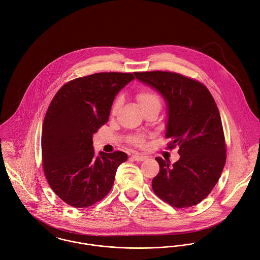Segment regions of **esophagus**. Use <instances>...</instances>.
I'll return each instance as SVG.
<instances>
[{"label": "esophagus", "instance_id": "34e87169", "mask_svg": "<svg viewBox=\"0 0 260 260\" xmlns=\"http://www.w3.org/2000/svg\"><path fill=\"white\" fill-rule=\"evenodd\" d=\"M132 157L135 159V160H137V161H143V160H145L147 157L145 156H140V155H133Z\"/></svg>", "mask_w": 260, "mask_h": 260}]
</instances>
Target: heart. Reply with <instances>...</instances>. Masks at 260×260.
Instances as JSON below:
<instances>
[{"label": "heart", "instance_id": "b5f03b06", "mask_svg": "<svg viewBox=\"0 0 260 260\" xmlns=\"http://www.w3.org/2000/svg\"><path fill=\"white\" fill-rule=\"evenodd\" d=\"M137 100L139 102V104L141 105V107L143 108V110L154 106V105H160V100L158 98V95L156 92L149 90V89H144L141 90L138 94H137ZM121 104V99H117L115 101V103L112 105V113H115L116 110L119 108ZM133 143L137 146H143L144 145V140L142 138H135L133 139Z\"/></svg>", "mask_w": 260, "mask_h": 260}]
</instances>
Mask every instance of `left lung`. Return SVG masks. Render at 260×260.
Wrapping results in <instances>:
<instances>
[{
  "mask_svg": "<svg viewBox=\"0 0 260 260\" xmlns=\"http://www.w3.org/2000/svg\"><path fill=\"white\" fill-rule=\"evenodd\" d=\"M138 80L164 98L168 109V148L179 147L172 166L157 156L159 172L152 181L156 196L176 208L204 200L217 184L226 162L222 121L207 87L184 75L168 71L135 72Z\"/></svg>",
  "mask_w": 260,
  "mask_h": 260,
  "instance_id": "left-lung-1",
  "label": "left lung"
}]
</instances>
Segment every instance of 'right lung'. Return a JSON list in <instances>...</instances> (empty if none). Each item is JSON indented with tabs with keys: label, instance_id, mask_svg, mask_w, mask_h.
I'll list each match as a JSON object with an SVG mask.
<instances>
[{
	"label": "right lung",
	"instance_id": "1",
	"mask_svg": "<svg viewBox=\"0 0 260 260\" xmlns=\"http://www.w3.org/2000/svg\"><path fill=\"white\" fill-rule=\"evenodd\" d=\"M135 79L132 73L102 72L64 84L49 105L42 128L43 170L65 203L86 208L112 188L123 152L95 156L92 136L107 122L115 95Z\"/></svg>",
	"mask_w": 260,
	"mask_h": 260
}]
</instances>
